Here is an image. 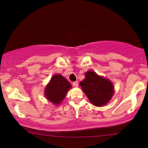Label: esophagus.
I'll return each instance as SVG.
<instances>
[{
	"label": "esophagus",
	"mask_w": 148,
	"mask_h": 148,
	"mask_svg": "<svg viewBox=\"0 0 148 148\" xmlns=\"http://www.w3.org/2000/svg\"><path fill=\"white\" fill-rule=\"evenodd\" d=\"M72 85H73L74 87H78V81L74 82H72Z\"/></svg>",
	"instance_id": "esophagus-1"
}]
</instances>
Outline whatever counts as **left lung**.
Here are the masks:
<instances>
[{
  "label": "left lung",
  "instance_id": "obj_1",
  "mask_svg": "<svg viewBox=\"0 0 148 148\" xmlns=\"http://www.w3.org/2000/svg\"><path fill=\"white\" fill-rule=\"evenodd\" d=\"M85 76L80 85L90 102L97 107L106 104L114 93L112 83L91 70L86 72Z\"/></svg>",
  "mask_w": 148,
  "mask_h": 148
}]
</instances>
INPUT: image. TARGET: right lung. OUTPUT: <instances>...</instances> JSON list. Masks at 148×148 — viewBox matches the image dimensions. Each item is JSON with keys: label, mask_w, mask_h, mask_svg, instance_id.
Listing matches in <instances>:
<instances>
[{"label": "right lung", "mask_w": 148, "mask_h": 148, "mask_svg": "<svg viewBox=\"0 0 148 148\" xmlns=\"http://www.w3.org/2000/svg\"><path fill=\"white\" fill-rule=\"evenodd\" d=\"M72 88L70 83L60 74H55L46 85L45 95L50 102L59 105L64 99L67 92Z\"/></svg>", "instance_id": "add662e5"}]
</instances>
